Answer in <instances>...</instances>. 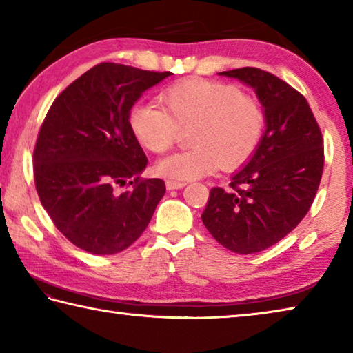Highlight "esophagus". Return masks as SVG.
<instances>
[{
    "label": "esophagus",
    "mask_w": 353,
    "mask_h": 353,
    "mask_svg": "<svg viewBox=\"0 0 353 353\" xmlns=\"http://www.w3.org/2000/svg\"><path fill=\"white\" fill-rule=\"evenodd\" d=\"M166 183V188L168 190H181V188H183L185 185V182H181V181H171V179H168V181L165 182Z\"/></svg>",
    "instance_id": "obj_1"
}]
</instances>
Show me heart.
<instances>
[{"label": "heart", "instance_id": "obj_1", "mask_svg": "<svg viewBox=\"0 0 353 353\" xmlns=\"http://www.w3.org/2000/svg\"><path fill=\"white\" fill-rule=\"evenodd\" d=\"M163 109L135 105L130 129L143 146L165 152L188 130L191 148L160 160V174L179 181L204 177L218 166L229 171L241 166L259 148L266 126L261 103L230 83L187 79L170 87Z\"/></svg>", "mask_w": 353, "mask_h": 353}]
</instances>
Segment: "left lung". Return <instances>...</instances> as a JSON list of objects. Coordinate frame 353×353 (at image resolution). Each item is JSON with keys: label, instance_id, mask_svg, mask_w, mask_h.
Returning <instances> with one entry per match:
<instances>
[{"label": "left lung", "instance_id": "obj_1", "mask_svg": "<svg viewBox=\"0 0 353 353\" xmlns=\"http://www.w3.org/2000/svg\"><path fill=\"white\" fill-rule=\"evenodd\" d=\"M252 87L265 109L266 129L230 188L210 190L202 223L235 254H255L288 235L312 207L324 170V141L307 99L268 71H223Z\"/></svg>", "mask_w": 353, "mask_h": 353}]
</instances>
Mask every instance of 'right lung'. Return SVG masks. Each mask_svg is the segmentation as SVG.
Masks as SVG:
<instances>
[{
  "label": "right lung",
  "instance_id": "1",
  "mask_svg": "<svg viewBox=\"0 0 353 353\" xmlns=\"http://www.w3.org/2000/svg\"><path fill=\"white\" fill-rule=\"evenodd\" d=\"M171 73L104 62L54 99L34 149L41 205L63 236L97 255L128 249L165 194L162 179H140L148 159L129 113L148 88ZM132 184L119 194L117 188Z\"/></svg>",
  "mask_w": 353,
  "mask_h": 353
}]
</instances>
